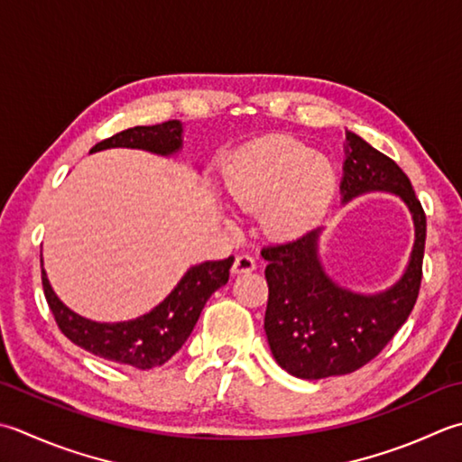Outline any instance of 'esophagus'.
<instances>
[{"instance_id": "obj_1", "label": "esophagus", "mask_w": 462, "mask_h": 462, "mask_svg": "<svg viewBox=\"0 0 462 462\" xmlns=\"http://www.w3.org/2000/svg\"><path fill=\"white\" fill-rule=\"evenodd\" d=\"M252 270H256V260L250 254H240L236 256V260H234V266H232L234 274H248Z\"/></svg>"}]
</instances>
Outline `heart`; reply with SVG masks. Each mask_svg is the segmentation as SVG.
I'll use <instances>...</instances> for the list:
<instances>
[{
  "label": "heart",
  "mask_w": 462,
  "mask_h": 462,
  "mask_svg": "<svg viewBox=\"0 0 462 462\" xmlns=\"http://www.w3.org/2000/svg\"><path fill=\"white\" fill-rule=\"evenodd\" d=\"M337 192L332 164L302 142L276 138L252 148L226 178V194L244 212H264L262 226L274 238L310 232Z\"/></svg>",
  "instance_id": "1"
}]
</instances>
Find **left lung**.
<instances>
[{
	"instance_id": "left-lung-1",
	"label": "left lung",
	"mask_w": 462,
	"mask_h": 462,
	"mask_svg": "<svg viewBox=\"0 0 462 462\" xmlns=\"http://www.w3.org/2000/svg\"><path fill=\"white\" fill-rule=\"evenodd\" d=\"M345 156L342 204L373 192L399 196L412 216L414 244L402 276L373 294L348 291L327 273L320 260L324 228L262 248L268 260V345L276 363L304 381L348 374L370 363L409 319L422 278L427 216L411 180L355 132H346Z\"/></svg>"
}]
</instances>
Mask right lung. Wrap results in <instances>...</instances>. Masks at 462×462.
I'll use <instances>...</instances> for the list:
<instances>
[{"instance_id": "add662e5", "label": "right lung", "mask_w": 462, "mask_h": 462, "mask_svg": "<svg viewBox=\"0 0 462 462\" xmlns=\"http://www.w3.org/2000/svg\"><path fill=\"white\" fill-rule=\"evenodd\" d=\"M182 122L178 120L156 125H135L96 143L89 153L110 148H130L171 158L182 150ZM232 262L234 256L206 260L189 266L174 291L158 306L138 319L122 322H96L68 309L53 292L43 264L42 282L53 319L74 345L112 363L148 370L168 363L184 346L208 298L228 282Z\"/></svg>"}]
</instances>
